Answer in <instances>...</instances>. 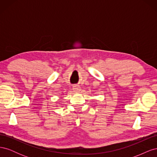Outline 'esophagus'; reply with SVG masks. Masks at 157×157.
Returning <instances> with one entry per match:
<instances>
[{"instance_id": "1", "label": "esophagus", "mask_w": 157, "mask_h": 157, "mask_svg": "<svg viewBox=\"0 0 157 157\" xmlns=\"http://www.w3.org/2000/svg\"><path fill=\"white\" fill-rule=\"evenodd\" d=\"M73 90L74 92H78L80 90V87L78 86V85H74L73 86Z\"/></svg>"}]
</instances>
